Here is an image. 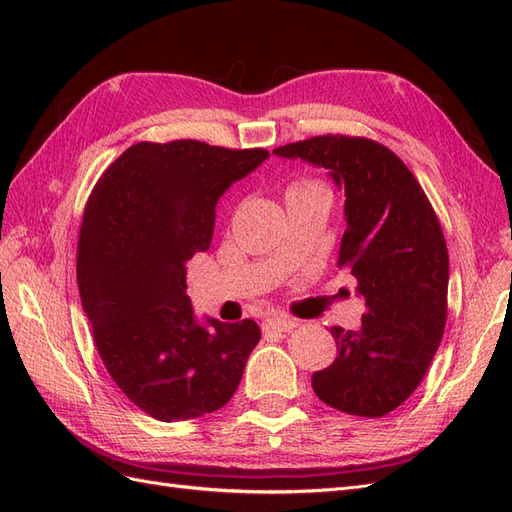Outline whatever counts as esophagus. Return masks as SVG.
Here are the masks:
<instances>
[{
    "label": "esophagus",
    "mask_w": 512,
    "mask_h": 512,
    "mask_svg": "<svg viewBox=\"0 0 512 512\" xmlns=\"http://www.w3.org/2000/svg\"><path fill=\"white\" fill-rule=\"evenodd\" d=\"M299 327V322L297 320H292V318H288V316H273V318H267L265 322H262V331H284V333H288V331H292V329H297Z\"/></svg>",
    "instance_id": "34e87169"
}]
</instances>
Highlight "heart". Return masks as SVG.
<instances>
[{
    "label": "heart",
    "instance_id": "1",
    "mask_svg": "<svg viewBox=\"0 0 512 512\" xmlns=\"http://www.w3.org/2000/svg\"><path fill=\"white\" fill-rule=\"evenodd\" d=\"M309 190H320V192H327L324 190V185L318 181V179H312V177H303V179H297L294 181L290 188H288V192H286V196L288 194H299V192H309Z\"/></svg>",
    "mask_w": 512,
    "mask_h": 512
}]
</instances>
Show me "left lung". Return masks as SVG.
Here are the masks:
<instances>
[{"label": "left lung", "mask_w": 512, "mask_h": 512, "mask_svg": "<svg viewBox=\"0 0 512 512\" xmlns=\"http://www.w3.org/2000/svg\"><path fill=\"white\" fill-rule=\"evenodd\" d=\"M329 170L346 192L348 228L339 247L365 297L361 327H331L337 359L312 376L335 410L378 418L416 391L444 335L448 250L421 183L371 138L324 134L273 149Z\"/></svg>", "instance_id": "8db88e82"}]
</instances>
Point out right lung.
Listing matches in <instances>:
<instances>
[{
    "mask_svg": "<svg viewBox=\"0 0 512 512\" xmlns=\"http://www.w3.org/2000/svg\"><path fill=\"white\" fill-rule=\"evenodd\" d=\"M269 158L192 138L136 143L108 166L85 205L76 282L108 374L158 421H188L226 406L258 324H198L185 262L207 252L215 205Z\"/></svg>",
    "mask_w": 512,
    "mask_h": 512,
    "instance_id": "obj_1",
    "label": "right lung"
}]
</instances>
